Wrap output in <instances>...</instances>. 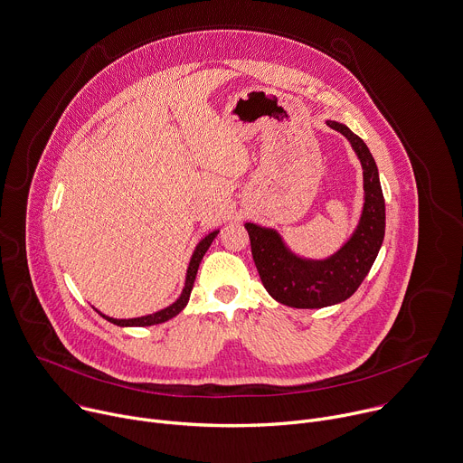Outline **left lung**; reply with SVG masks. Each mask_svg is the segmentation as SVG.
<instances>
[{"mask_svg":"<svg viewBox=\"0 0 463 463\" xmlns=\"http://www.w3.org/2000/svg\"><path fill=\"white\" fill-rule=\"evenodd\" d=\"M326 124L348 138L363 167L364 203L352 237L334 255L316 260L290 251L275 230L244 224L266 292L292 308H323L348 299L371 271L385 237V199L374 156L346 126Z\"/></svg>","mask_w":463,"mask_h":463,"instance_id":"obj_1","label":"left lung"}]
</instances>
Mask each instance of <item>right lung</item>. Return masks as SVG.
<instances>
[{
  "mask_svg": "<svg viewBox=\"0 0 463 463\" xmlns=\"http://www.w3.org/2000/svg\"><path fill=\"white\" fill-rule=\"evenodd\" d=\"M217 233H219V230H215V232H212V233H208V235H206V237L197 244V248H195V251H194V255H192L190 266H188L186 283H184L182 294H180V298H178L173 305H169V307H165L164 310H158V312H155V314L142 316V317H133V319H115V317L104 316V314H102V312H99L97 308H95V310H97L102 317H106L109 323L118 325V326H151V325H158V323L169 321L171 317H175L178 312H182V310H184V307L188 305V301H190V294H192V290H194L195 277H197L199 264H201V260H203L204 253L208 251V248L212 246L213 239L217 237Z\"/></svg>",
  "mask_w": 463,
  "mask_h": 463,
  "instance_id": "add662e5",
  "label": "right lung"
}]
</instances>
